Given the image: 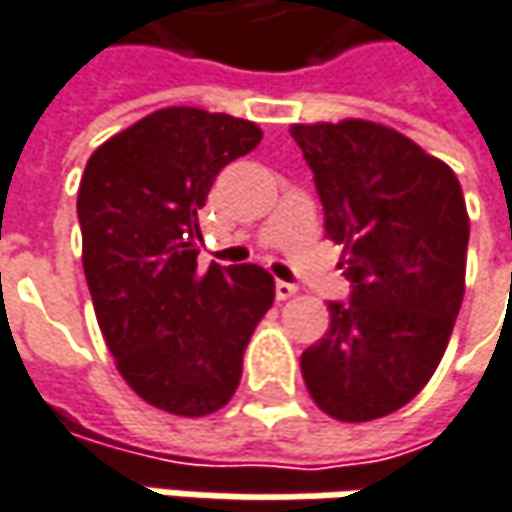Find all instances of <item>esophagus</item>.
<instances>
[{"label": "esophagus", "instance_id": "esophagus-1", "mask_svg": "<svg viewBox=\"0 0 512 512\" xmlns=\"http://www.w3.org/2000/svg\"><path fill=\"white\" fill-rule=\"evenodd\" d=\"M274 291H276V300H291L300 288L294 285V282H285V279H276V285H274Z\"/></svg>", "mask_w": 512, "mask_h": 512}]
</instances>
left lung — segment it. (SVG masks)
Wrapping results in <instances>:
<instances>
[{
	"label": "left lung",
	"instance_id": "obj_1",
	"mask_svg": "<svg viewBox=\"0 0 512 512\" xmlns=\"http://www.w3.org/2000/svg\"><path fill=\"white\" fill-rule=\"evenodd\" d=\"M344 244L347 303L303 358L317 408L370 422L408 405L434 376L463 303L469 215L455 171L399 130L364 119L291 125Z\"/></svg>",
	"mask_w": 512,
	"mask_h": 512
}]
</instances>
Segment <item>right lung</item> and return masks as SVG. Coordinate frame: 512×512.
I'll list each match as a JSON object with an SVG mask.
<instances>
[{
	"instance_id": "obj_1",
	"label": "right lung",
	"mask_w": 512,
	"mask_h": 512,
	"mask_svg": "<svg viewBox=\"0 0 512 512\" xmlns=\"http://www.w3.org/2000/svg\"><path fill=\"white\" fill-rule=\"evenodd\" d=\"M259 142L247 119L165 107L95 148L81 177V259L101 335L133 393L177 417L233 399L247 341L274 306L265 268H198L206 195Z\"/></svg>"
}]
</instances>
